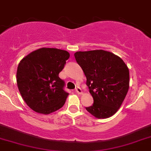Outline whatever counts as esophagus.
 I'll return each mask as SVG.
<instances>
[{"label":"esophagus","instance_id":"esophagus-1","mask_svg":"<svg viewBox=\"0 0 151 151\" xmlns=\"http://www.w3.org/2000/svg\"><path fill=\"white\" fill-rule=\"evenodd\" d=\"M76 93H78V94H82V89L81 88V87H79V86L76 87Z\"/></svg>","mask_w":151,"mask_h":151}]
</instances>
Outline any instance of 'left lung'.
<instances>
[{
	"label": "left lung",
	"instance_id": "1",
	"mask_svg": "<svg viewBox=\"0 0 151 151\" xmlns=\"http://www.w3.org/2000/svg\"><path fill=\"white\" fill-rule=\"evenodd\" d=\"M77 63L86 77V85L94 99L86 110L97 119L114 115L129 87V71L122 59L104 50L77 52Z\"/></svg>",
	"mask_w": 151,
	"mask_h": 151
}]
</instances>
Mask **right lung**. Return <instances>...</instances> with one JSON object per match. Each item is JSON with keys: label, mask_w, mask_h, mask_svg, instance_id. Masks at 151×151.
Masks as SVG:
<instances>
[{"label": "right lung", "mask_w": 151, "mask_h": 151, "mask_svg": "<svg viewBox=\"0 0 151 151\" xmlns=\"http://www.w3.org/2000/svg\"><path fill=\"white\" fill-rule=\"evenodd\" d=\"M67 51L41 48L22 59L17 71V83L22 97L37 113L49 114L64 105L68 93L59 77L66 60Z\"/></svg>", "instance_id": "1"}]
</instances>
